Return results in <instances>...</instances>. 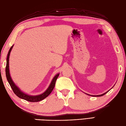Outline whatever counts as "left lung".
I'll list each match as a JSON object with an SVG mask.
<instances>
[{
	"label": "left lung",
	"instance_id": "left-lung-1",
	"mask_svg": "<svg viewBox=\"0 0 126 126\" xmlns=\"http://www.w3.org/2000/svg\"><path fill=\"white\" fill-rule=\"evenodd\" d=\"M108 92H106L105 93H104V94H101V95H89V94H87V95H90V96H94V97H99V96H103V95H105L107 93H108Z\"/></svg>",
	"mask_w": 126,
	"mask_h": 126
}]
</instances>
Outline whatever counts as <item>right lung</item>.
I'll return each mask as SVG.
<instances>
[{
	"label": "right lung",
	"mask_w": 126,
	"mask_h": 126,
	"mask_svg": "<svg viewBox=\"0 0 126 126\" xmlns=\"http://www.w3.org/2000/svg\"><path fill=\"white\" fill-rule=\"evenodd\" d=\"M13 47V45H12V46L11 47V48L9 50V51L8 52L7 59H6V69H5L6 79L8 81V82H9V83L11 87L12 88L13 92H14V93L18 96V97L29 102H39L43 100L45 98L47 97V96L50 94V93L52 92L53 88L55 87L56 80H57L60 74H57L55 76V77L53 78L51 82L49 87H48V88L46 90V91H45L44 93L42 94H40L39 95H36V96H31V95H29L28 94H25L24 93L22 92V91L19 89V88L17 85L15 84V83L13 82L10 74L9 57H10V52L11 51V50L12 49Z\"/></svg>",
	"instance_id": "1"
}]
</instances>
